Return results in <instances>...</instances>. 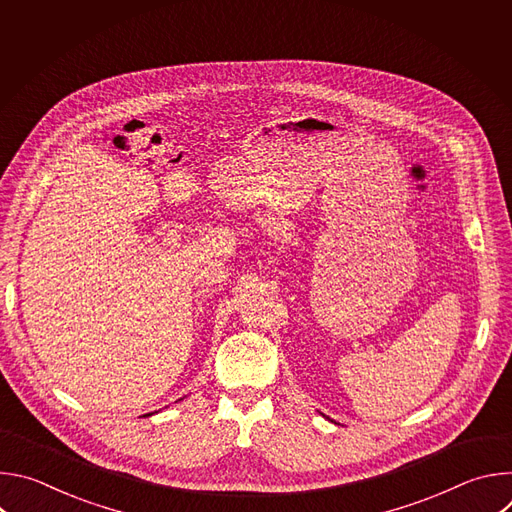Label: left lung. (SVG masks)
Returning a JSON list of instances; mask_svg holds the SVG:
<instances>
[{"label":"left lung","mask_w":512,"mask_h":512,"mask_svg":"<svg viewBox=\"0 0 512 512\" xmlns=\"http://www.w3.org/2000/svg\"><path fill=\"white\" fill-rule=\"evenodd\" d=\"M324 417H326V415H324ZM326 419H330V417H326Z\"/></svg>","instance_id":"obj_1"}]
</instances>
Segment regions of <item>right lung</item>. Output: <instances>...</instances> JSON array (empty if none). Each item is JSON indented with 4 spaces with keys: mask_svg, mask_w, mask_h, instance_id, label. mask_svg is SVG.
<instances>
[{
    "mask_svg": "<svg viewBox=\"0 0 512 512\" xmlns=\"http://www.w3.org/2000/svg\"><path fill=\"white\" fill-rule=\"evenodd\" d=\"M148 415H152V413H148ZM143 417H145V415H143Z\"/></svg>",
    "mask_w": 512,
    "mask_h": 512,
    "instance_id": "1",
    "label": "right lung"
}]
</instances>
